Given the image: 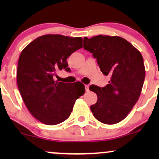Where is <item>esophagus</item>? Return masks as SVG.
Listing matches in <instances>:
<instances>
[{"instance_id": "esophagus-1", "label": "esophagus", "mask_w": 159, "mask_h": 159, "mask_svg": "<svg viewBox=\"0 0 159 159\" xmlns=\"http://www.w3.org/2000/svg\"><path fill=\"white\" fill-rule=\"evenodd\" d=\"M84 87H85L86 92H88V91L90 90H89V85H88V84H85V86H84Z\"/></svg>"}]
</instances>
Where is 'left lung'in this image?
Segmentation results:
<instances>
[{"label":"left lung","instance_id":"1","mask_svg":"<svg viewBox=\"0 0 159 159\" xmlns=\"http://www.w3.org/2000/svg\"><path fill=\"white\" fill-rule=\"evenodd\" d=\"M83 41L84 48L96 58L102 73L111 77L106 87H90L98 96L90 109L99 121L114 125L127 117L140 97L145 76L143 56L118 36L100 34Z\"/></svg>","mask_w":159,"mask_h":159}]
</instances>
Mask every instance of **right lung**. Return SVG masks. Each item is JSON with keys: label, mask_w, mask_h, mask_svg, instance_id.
Segmentation results:
<instances>
[{"label": "right lung", "mask_w": 159, "mask_h": 159, "mask_svg": "<svg viewBox=\"0 0 159 159\" xmlns=\"http://www.w3.org/2000/svg\"><path fill=\"white\" fill-rule=\"evenodd\" d=\"M82 48V38L61 34L38 37L21 51L16 80L26 106L45 125H56L70 116L76 100L84 95L81 82L55 81L56 71H69L66 59Z\"/></svg>", "instance_id": "1"}]
</instances>
